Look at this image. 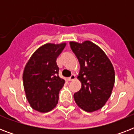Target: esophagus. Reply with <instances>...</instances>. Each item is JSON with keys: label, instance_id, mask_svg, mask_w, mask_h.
<instances>
[{"label": "esophagus", "instance_id": "obj_1", "mask_svg": "<svg viewBox=\"0 0 134 134\" xmlns=\"http://www.w3.org/2000/svg\"><path fill=\"white\" fill-rule=\"evenodd\" d=\"M75 79H76V76L74 75V74H72V75H71L69 79H68V81H74V80H75Z\"/></svg>", "mask_w": 134, "mask_h": 134}]
</instances>
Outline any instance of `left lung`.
<instances>
[{
    "instance_id": "obj_1",
    "label": "left lung",
    "mask_w": 134,
    "mask_h": 134,
    "mask_svg": "<svg viewBox=\"0 0 134 134\" xmlns=\"http://www.w3.org/2000/svg\"><path fill=\"white\" fill-rule=\"evenodd\" d=\"M69 44L79 62L77 79L81 83L74 98L82 110L94 112L102 108L111 95L115 77L114 68L104 51L90 41H71Z\"/></svg>"
}]
</instances>
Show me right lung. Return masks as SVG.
<instances>
[{"instance_id": "1", "label": "right lung", "mask_w": 134, "mask_h": 134, "mask_svg": "<svg viewBox=\"0 0 134 134\" xmlns=\"http://www.w3.org/2000/svg\"><path fill=\"white\" fill-rule=\"evenodd\" d=\"M66 42L47 43L31 55L23 73L26 99L34 110L51 111L56 106L59 92L65 83L59 77L56 59L65 48Z\"/></svg>"}]
</instances>
